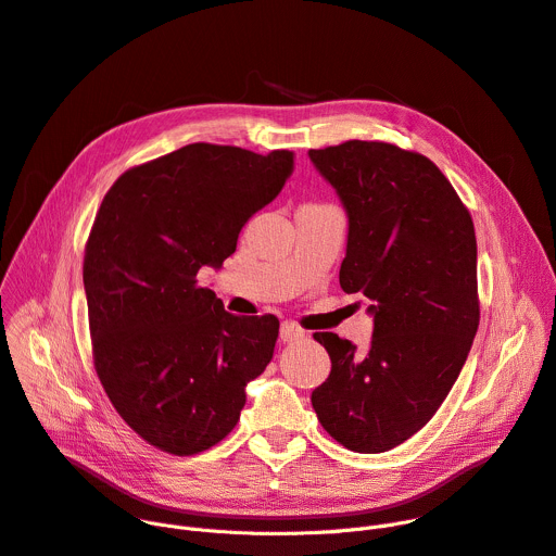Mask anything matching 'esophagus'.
<instances>
[{"label": "esophagus", "mask_w": 556, "mask_h": 556, "mask_svg": "<svg viewBox=\"0 0 556 556\" xmlns=\"http://www.w3.org/2000/svg\"><path fill=\"white\" fill-rule=\"evenodd\" d=\"M303 336H305V331L298 327L295 323H291V320H285L280 325V340H282V343H293V340L303 338Z\"/></svg>", "instance_id": "1"}]
</instances>
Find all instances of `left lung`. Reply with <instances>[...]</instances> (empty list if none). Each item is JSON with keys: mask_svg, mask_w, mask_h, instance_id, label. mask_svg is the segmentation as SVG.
I'll return each instance as SVG.
<instances>
[{"mask_svg": "<svg viewBox=\"0 0 556 556\" xmlns=\"http://www.w3.org/2000/svg\"><path fill=\"white\" fill-rule=\"evenodd\" d=\"M348 213L345 293L367 298V354L314 333L331 358L312 405L352 452H388L430 420L456 382L479 329L475 223L441 168L388 142L312 149Z\"/></svg>", "mask_w": 556, "mask_h": 556, "instance_id": "1", "label": "left lung"}]
</instances>
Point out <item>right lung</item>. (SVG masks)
I'll return each instance as SVG.
<instances>
[{"instance_id": "1", "label": "right lung", "mask_w": 556, "mask_h": 556, "mask_svg": "<svg viewBox=\"0 0 556 556\" xmlns=\"http://www.w3.org/2000/svg\"><path fill=\"white\" fill-rule=\"evenodd\" d=\"M291 170V151L195 142L129 168L100 204L84 253L93 363L124 422L162 452L220 443L274 356L278 318L225 312L198 271L223 267Z\"/></svg>"}]
</instances>
